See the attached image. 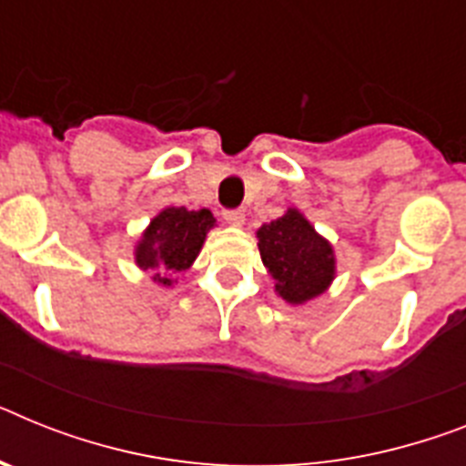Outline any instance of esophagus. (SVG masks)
<instances>
[{
    "instance_id": "obj_1",
    "label": "esophagus",
    "mask_w": 466,
    "mask_h": 466,
    "mask_svg": "<svg viewBox=\"0 0 466 466\" xmlns=\"http://www.w3.org/2000/svg\"><path fill=\"white\" fill-rule=\"evenodd\" d=\"M222 215H225L227 225H232V227H241V225H244V220H246L244 210H225Z\"/></svg>"
}]
</instances>
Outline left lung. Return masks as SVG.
Listing matches in <instances>:
<instances>
[{"label":"left lung","instance_id":"1","mask_svg":"<svg viewBox=\"0 0 466 466\" xmlns=\"http://www.w3.org/2000/svg\"><path fill=\"white\" fill-rule=\"evenodd\" d=\"M258 251L275 279V293L289 306H306L336 279V253L299 208L268 222L256 232Z\"/></svg>","mask_w":466,"mask_h":466}]
</instances>
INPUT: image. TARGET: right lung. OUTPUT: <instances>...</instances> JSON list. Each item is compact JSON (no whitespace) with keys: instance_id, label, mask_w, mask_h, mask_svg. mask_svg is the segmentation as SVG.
<instances>
[{"instance_id":"add662e5","label":"right lung","mask_w":466,"mask_h":466,"mask_svg":"<svg viewBox=\"0 0 466 466\" xmlns=\"http://www.w3.org/2000/svg\"><path fill=\"white\" fill-rule=\"evenodd\" d=\"M215 227L208 208L187 210L185 206H166L151 218L135 244V263L160 287H173L177 275L194 265L203 241Z\"/></svg>"}]
</instances>
